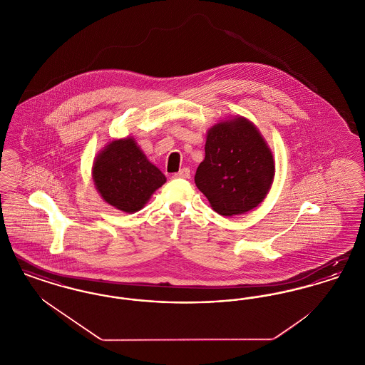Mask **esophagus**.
Masks as SVG:
<instances>
[{
    "mask_svg": "<svg viewBox=\"0 0 365 365\" xmlns=\"http://www.w3.org/2000/svg\"><path fill=\"white\" fill-rule=\"evenodd\" d=\"M176 179H189L190 178V170L189 168H182L179 173L174 174Z\"/></svg>",
    "mask_w": 365,
    "mask_h": 365,
    "instance_id": "34e87169",
    "label": "esophagus"
}]
</instances>
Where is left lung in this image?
Returning a JSON list of instances; mask_svg holds the SVG:
<instances>
[{
    "label": "left lung",
    "mask_w": 365,
    "mask_h": 365,
    "mask_svg": "<svg viewBox=\"0 0 365 365\" xmlns=\"http://www.w3.org/2000/svg\"><path fill=\"white\" fill-rule=\"evenodd\" d=\"M274 175V156L260 131L250 120L235 116L209 128L205 158L194 182L215 212L235 216L259 207Z\"/></svg>",
    "instance_id": "left-lung-1"
}]
</instances>
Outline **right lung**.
<instances>
[{
  "label": "right lung",
  "instance_id": "right-lung-1",
  "mask_svg": "<svg viewBox=\"0 0 365 365\" xmlns=\"http://www.w3.org/2000/svg\"><path fill=\"white\" fill-rule=\"evenodd\" d=\"M93 180L105 202L134 213L145 207L167 178L131 137L109 142L93 164Z\"/></svg>",
  "mask_w": 365,
  "mask_h": 365
}]
</instances>
